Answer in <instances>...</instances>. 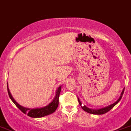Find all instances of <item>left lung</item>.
I'll list each match as a JSON object with an SVG mask.
<instances>
[{
	"mask_svg": "<svg viewBox=\"0 0 131 131\" xmlns=\"http://www.w3.org/2000/svg\"><path fill=\"white\" fill-rule=\"evenodd\" d=\"M124 91H125V89H124L123 90V91H122L121 93V96L119 97V99H118L117 101L115 102V103H113V104H112V105H109V106H106V107H105V108H101V109H98V110H94V109H91V108H89L88 107H86V106H84V105H82V103H81V102L80 101V100L79 99V98H78V101H79V104H80V105L81 106V107H82V108L83 110H84V111L87 112V113H91V114H93V115H103V114H105V113H107V112H108L111 109H112V108L114 107V106H115V105L117 104V103H118L120 101V100L121 99L122 96H123V93H124Z\"/></svg>",
	"mask_w": 131,
	"mask_h": 131,
	"instance_id": "obj_1",
	"label": "left lung"
}]
</instances>
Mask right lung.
Masks as SVG:
<instances>
[{"label":"right lung","mask_w":131,"mask_h":131,"mask_svg":"<svg viewBox=\"0 0 131 131\" xmlns=\"http://www.w3.org/2000/svg\"><path fill=\"white\" fill-rule=\"evenodd\" d=\"M7 89H8V93L9 95V97L10 98V99L12 100L13 103H15V105H16L18 108H19L23 113L26 114L28 116L32 117V118H40V117H43V116H47L50 114L53 113L55 111L56 109L58 107L59 105V95H60V90H61V86H59L58 88V89L57 91V94L53 99V101L49 104V105L45 106L43 108H34V109H30V108H27L25 107L20 106L19 104L16 103L13 97L12 96L11 94L10 93V91L8 89L7 85Z\"/></svg>","instance_id":"1"}]
</instances>
